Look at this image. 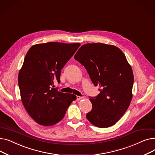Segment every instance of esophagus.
I'll return each mask as SVG.
<instances>
[{"label":"esophagus","instance_id":"esophagus-1","mask_svg":"<svg viewBox=\"0 0 155 155\" xmlns=\"http://www.w3.org/2000/svg\"><path fill=\"white\" fill-rule=\"evenodd\" d=\"M84 97H80V96H77V100L80 101L81 99H83Z\"/></svg>","mask_w":155,"mask_h":155}]
</instances>
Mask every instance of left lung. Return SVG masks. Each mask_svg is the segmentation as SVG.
<instances>
[{"label":"left lung","instance_id":"left-lung-1","mask_svg":"<svg viewBox=\"0 0 155 155\" xmlns=\"http://www.w3.org/2000/svg\"><path fill=\"white\" fill-rule=\"evenodd\" d=\"M74 58L85 67L100 94L90 99L87 114L94 126L105 128L114 125L128 109L133 98L134 75L125 54L115 46L101 43L82 45Z\"/></svg>","mask_w":155,"mask_h":155}]
</instances>
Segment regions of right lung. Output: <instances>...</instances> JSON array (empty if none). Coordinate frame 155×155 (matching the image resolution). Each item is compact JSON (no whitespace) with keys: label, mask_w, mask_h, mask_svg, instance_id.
I'll use <instances>...</instances> for the list:
<instances>
[{"label":"right lung","mask_w":155,"mask_h":155,"mask_svg":"<svg viewBox=\"0 0 155 155\" xmlns=\"http://www.w3.org/2000/svg\"><path fill=\"white\" fill-rule=\"evenodd\" d=\"M80 43L50 42L30 48L18 75L21 98L29 115L38 124L48 126L58 123L77 97L59 92L60 73L74 54Z\"/></svg>","instance_id":"add662e5"}]
</instances>
